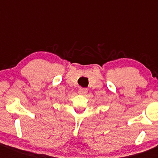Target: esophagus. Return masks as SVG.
<instances>
[{"label":"esophagus","mask_w":158,"mask_h":158,"mask_svg":"<svg viewBox=\"0 0 158 158\" xmlns=\"http://www.w3.org/2000/svg\"><path fill=\"white\" fill-rule=\"evenodd\" d=\"M88 93V89L85 88H80L79 89V93L80 95H82V96H85L86 95V93Z\"/></svg>","instance_id":"1"}]
</instances>
